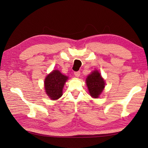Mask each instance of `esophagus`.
I'll use <instances>...</instances> for the list:
<instances>
[{"instance_id": "34e87169", "label": "esophagus", "mask_w": 148, "mask_h": 148, "mask_svg": "<svg viewBox=\"0 0 148 148\" xmlns=\"http://www.w3.org/2000/svg\"><path fill=\"white\" fill-rule=\"evenodd\" d=\"M74 75H75V76L76 77H80V71H75L74 72Z\"/></svg>"}]
</instances>
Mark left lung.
I'll list each match as a JSON object with an SVG mask.
<instances>
[{"label":"left lung","mask_w":148,"mask_h":148,"mask_svg":"<svg viewBox=\"0 0 148 148\" xmlns=\"http://www.w3.org/2000/svg\"><path fill=\"white\" fill-rule=\"evenodd\" d=\"M89 93L93 98H98L105 87V82L98 71H93L86 80Z\"/></svg>","instance_id":"left-lung-1"}]
</instances>
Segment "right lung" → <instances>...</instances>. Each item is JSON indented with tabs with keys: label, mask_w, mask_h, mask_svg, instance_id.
<instances>
[{
	"label": "right lung",
	"mask_w": 148,
	"mask_h": 148,
	"mask_svg": "<svg viewBox=\"0 0 148 148\" xmlns=\"http://www.w3.org/2000/svg\"><path fill=\"white\" fill-rule=\"evenodd\" d=\"M68 79L58 70H53L45 80V90L49 98L52 100L58 99L62 95L64 84Z\"/></svg>",
	"instance_id": "add662e5"
}]
</instances>
